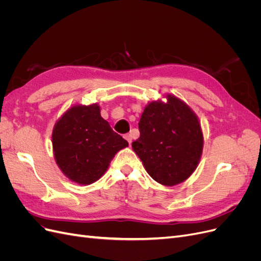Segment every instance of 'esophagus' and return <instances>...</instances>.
Masks as SVG:
<instances>
[{"mask_svg": "<svg viewBox=\"0 0 261 261\" xmlns=\"http://www.w3.org/2000/svg\"><path fill=\"white\" fill-rule=\"evenodd\" d=\"M125 139L127 140L128 144L130 145V144H132V139H133V138H132V134H126V135H125Z\"/></svg>", "mask_w": 261, "mask_h": 261, "instance_id": "34e87169", "label": "esophagus"}]
</instances>
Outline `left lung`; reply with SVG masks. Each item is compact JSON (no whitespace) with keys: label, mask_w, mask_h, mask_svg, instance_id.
I'll use <instances>...</instances> for the list:
<instances>
[{"label":"left lung","mask_w":261,"mask_h":261,"mask_svg":"<svg viewBox=\"0 0 261 261\" xmlns=\"http://www.w3.org/2000/svg\"><path fill=\"white\" fill-rule=\"evenodd\" d=\"M168 102L152 101L138 123L140 136L132 147L148 174L173 186L193 174L199 163L203 137L198 118L185 102L168 94Z\"/></svg>","instance_id":"obj_1"}]
</instances>
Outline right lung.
<instances>
[{
	"mask_svg": "<svg viewBox=\"0 0 261 261\" xmlns=\"http://www.w3.org/2000/svg\"><path fill=\"white\" fill-rule=\"evenodd\" d=\"M52 145L65 176L89 185L105 174L116 152L128 143L102 118L100 107L94 103L68 109L54 126Z\"/></svg>",
	"mask_w": 261,
	"mask_h": 261,
	"instance_id": "1",
	"label": "right lung"
}]
</instances>
